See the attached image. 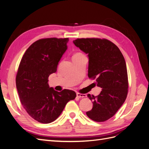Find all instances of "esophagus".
I'll list each match as a JSON object with an SVG mask.
<instances>
[{
	"mask_svg": "<svg viewBox=\"0 0 149 149\" xmlns=\"http://www.w3.org/2000/svg\"><path fill=\"white\" fill-rule=\"evenodd\" d=\"M76 96L78 97L79 98H83V97H86V94H80L79 93H76Z\"/></svg>",
	"mask_w": 149,
	"mask_h": 149,
	"instance_id": "34e87169",
	"label": "esophagus"
}]
</instances>
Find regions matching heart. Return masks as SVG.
I'll return each instance as SVG.
<instances>
[{"label": "heart", "instance_id": "1", "mask_svg": "<svg viewBox=\"0 0 149 149\" xmlns=\"http://www.w3.org/2000/svg\"><path fill=\"white\" fill-rule=\"evenodd\" d=\"M82 55L81 53H77L74 54V55H73V57H75V56H80V55Z\"/></svg>", "mask_w": 149, "mask_h": 149}]
</instances>
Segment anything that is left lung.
I'll return each instance as SVG.
<instances>
[{
  "instance_id": "1",
  "label": "left lung",
  "mask_w": 149,
  "mask_h": 149,
  "mask_svg": "<svg viewBox=\"0 0 149 149\" xmlns=\"http://www.w3.org/2000/svg\"><path fill=\"white\" fill-rule=\"evenodd\" d=\"M76 47L87 54L88 77L96 78L95 84L102 88L97 96L88 94L92 101L88 118L104 122L112 118L123 104L128 92V77L124 58L119 48L106 39L78 38Z\"/></svg>"
}]
</instances>
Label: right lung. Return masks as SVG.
<instances>
[{"instance_id": "1", "label": "right lung", "mask_w": 149, "mask_h": 149, "mask_svg": "<svg viewBox=\"0 0 149 149\" xmlns=\"http://www.w3.org/2000/svg\"><path fill=\"white\" fill-rule=\"evenodd\" d=\"M68 38H44L31 44L22 57L16 76V87L27 113L40 123L55 120L76 93L55 91L48 85V77L55 73L68 48Z\"/></svg>"}]
</instances>
